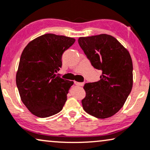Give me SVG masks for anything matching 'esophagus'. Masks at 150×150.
<instances>
[{
  "label": "esophagus",
  "instance_id": "obj_1",
  "mask_svg": "<svg viewBox=\"0 0 150 150\" xmlns=\"http://www.w3.org/2000/svg\"><path fill=\"white\" fill-rule=\"evenodd\" d=\"M74 83H75L76 85H78V86H83L84 84V82H76V81H75Z\"/></svg>",
  "mask_w": 150,
  "mask_h": 150
}]
</instances>
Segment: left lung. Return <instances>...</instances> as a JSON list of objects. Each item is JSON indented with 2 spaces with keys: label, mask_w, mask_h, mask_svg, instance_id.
Returning a JSON list of instances; mask_svg holds the SVG:
<instances>
[{
  "label": "left lung",
  "mask_w": 150,
  "mask_h": 150,
  "mask_svg": "<svg viewBox=\"0 0 150 150\" xmlns=\"http://www.w3.org/2000/svg\"><path fill=\"white\" fill-rule=\"evenodd\" d=\"M78 43L95 68L102 70L100 80L86 83L83 109L99 119L112 117L123 107L133 86V63L129 52L107 34L80 37Z\"/></svg>",
  "instance_id": "1"
}]
</instances>
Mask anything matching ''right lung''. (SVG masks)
<instances>
[{"label": "right lung", "mask_w": 150, "mask_h": 150, "mask_svg": "<svg viewBox=\"0 0 150 150\" xmlns=\"http://www.w3.org/2000/svg\"><path fill=\"white\" fill-rule=\"evenodd\" d=\"M75 39L47 33L23 49L16 75L21 101L32 114L45 118L59 112L67 100L73 81L57 76L64 52Z\"/></svg>", "instance_id": "obj_1"}]
</instances>
